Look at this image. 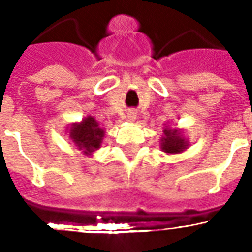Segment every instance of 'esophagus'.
<instances>
[{
	"mask_svg": "<svg viewBox=\"0 0 252 252\" xmlns=\"http://www.w3.org/2000/svg\"><path fill=\"white\" fill-rule=\"evenodd\" d=\"M126 119H128V121H135V119H136V112H133V110L128 112V115H126Z\"/></svg>",
	"mask_w": 252,
	"mask_h": 252,
	"instance_id": "esophagus-1",
	"label": "esophagus"
}]
</instances>
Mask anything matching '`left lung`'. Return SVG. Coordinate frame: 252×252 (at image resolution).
Returning <instances> with one entry per match:
<instances>
[{
  "label": "left lung",
  "instance_id": "1",
  "mask_svg": "<svg viewBox=\"0 0 252 252\" xmlns=\"http://www.w3.org/2000/svg\"><path fill=\"white\" fill-rule=\"evenodd\" d=\"M188 147V140L182 136V132L178 129L164 128L163 137L160 139V148L167 154H180Z\"/></svg>",
  "mask_w": 252,
  "mask_h": 252
}]
</instances>
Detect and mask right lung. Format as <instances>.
<instances>
[{
  "label": "right lung",
  "instance_id": "add662e5",
  "mask_svg": "<svg viewBox=\"0 0 252 252\" xmlns=\"http://www.w3.org/2000/svg\"><path fill=\"white\" fill-rule=\"evenodd\" d=\"M70 139L85 155H92L99 148L105 131L101 129L94 117L88 116L81 123H74L70 128Z\"/></svg>",
  "mask_w": 252,
  "mask_h": 252
}]
</instances>
